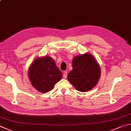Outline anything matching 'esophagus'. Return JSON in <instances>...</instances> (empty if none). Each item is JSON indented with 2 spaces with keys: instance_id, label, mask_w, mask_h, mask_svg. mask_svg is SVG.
Here are the masks:
<instances>
[{
  "instance_id": "1",
  "label": "esophagus",
  "mask_w": 131,
  "mask_h": 131,
  "mask_svg": "<svg viewBox=\"0 0 131 131\" xmlns=\"http://www.w3.org/2000/svg\"><path fill=\"white\" fill-rule=\"evenodd\" d=\"M67 76V71H64V72H63V78H66Z\"/></svg>"
}]
</instances>
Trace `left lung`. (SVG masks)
<instances>
[{
    "instance_id": "1",
    "label": "left lung",
    "mask_w": 131,
    "mask_h": 131,
    "mask_svg": "<svg viewBox=\"0 0 131 131\" xmlns=\"http://www.w3.org/2000/svg\"><path fill=\"white\" fill-rule=\"evenodd\" d=\"M72 70L68 75V80L76 90L86 92L97 84L100 77V66L90 53L74 57Z\"/></svg>"
}]
</instances>
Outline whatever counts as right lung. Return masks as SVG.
Returning a JSON list of instances; mask_svg holds the SVG:
<instances>
[{
  "label": "right lung",
  "mask_w": 131,
  "mask_h": 131,
  "mask_svg": "<svg viewBox=\"0 0 131 131\" xmlns=\"http://www.w3.org/2000/svg\"><path fill=\"white\" fill-rule=\"evenodd\" d=\"M28 73L31 84L41 93L52 90L63 76L53 59L47 56L36 59L29 67Z\"/></svg>",
  "instance_id": "obj_1"
}]
</instances>
